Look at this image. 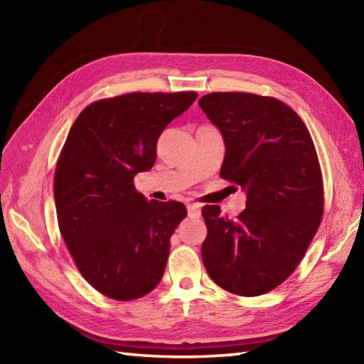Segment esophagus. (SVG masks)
I'll list each match as a JSON object with an SVG mask.
<instances>
[{
  "instance_id": "esophagus-1",
  "label": "esophagus",
  "mask_w": 364,
  "mask_h": 364,
  "mask_svg": "<svg viewBox=\"0 0 364 364\" xmlns=\"http://www.w3.org/2000/svg\"><path fill=\"white\" fill-rule=\"evenodd\" d=\"M202 206H200L198 203H189L188 205V213H189V218H192V219H197V218H200V214H202Z\"/></svg>"
}]
</instances>
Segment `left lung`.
Returning a JSON list of instances; mask_svg holds the SVG:
<instances>
[{
  "mask_svg": "<svg viewBox=\"0 0 364 364\" xmlns=\"http://www.w3.org/2000/svg\"><path fill=\"white\" fill-rule=\"evenodd\" d=\"M198 106L225 144L220 176L239 184L247 197L235 220L215 205L202 210L203 264L220 288L261 296L294 272L319 228L318 154L305 123L275 98L214 92Z\"/></svg>",
  "mask_w": 364,
  "mask_h": 364,
  "instance_id": "1",
  "label": "left lung"
}]
</instances>
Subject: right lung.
Wrapping results in <instances>:
<instances>
[{
    "label": "right lung",
    "instance_id": "add662e5",
    "mask_svg": "<svg viewBox=\"0 0 364 364\" xmlns=\"http://www.w3.org/2000/svg\"><path fill=\"white\" fill-rule=\"evenodd\" d=\"M196 92L100 100L75 120L54 173L58 223L81 275L114 300H134L164 275L180 202L146 200L133 180L156 161V142Z\"/></svg>",
    "mask_w": 364,
    "mask_h": 364
}]
</instances>
